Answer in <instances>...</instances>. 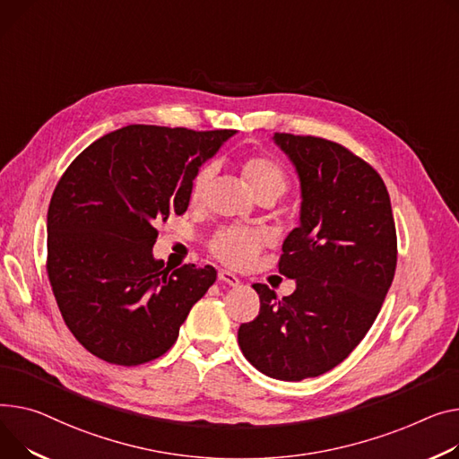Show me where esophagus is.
<instances>
[{"mask_svg":"<svg viewBox=\"0 0 459 459\" xmlns=\"http://www.w3.org/2000/svg\"><path fill=\"white\" fill-rule=\"evenodd\" d=\"M218 279H220L221 282H227L229 286H238V284H239V279L236 277V274L230 273V271H227V269H220Z\"/></svg>","mask_w":459,"mask_h":459,"instance_id":"esophagus-1","label":"esophagus"}]
</instances>
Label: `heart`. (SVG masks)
Returning a JSON list of instances; mask_svg holds the SVG:
<instances>
[{"instance_id":"1","label":"heart","mask_w":459,"mask_h":459,"mask_svg":"<svg viewBox=\"0 0 459 459\" xmlns=\"http://www.w3.org/2000/svg\"><path fill=\"white\" fill-rule=\"evenodd\" d=\"M243 178L256 197L279 199L290 188L286 169L267 155H249L239 162ZM213 177V166L206 164L197 169L190 182V203L201 204L204 201L210 180ZM264 239L251 229H223L212 236L208 249L220 262L230 267H247L255 262L262 251Z\"/></svg>"}]
</instances>
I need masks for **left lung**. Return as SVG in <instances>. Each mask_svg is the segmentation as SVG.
<instances>
[{
  "mask_svg": "<svg viewBox=\"0 0 459 459\" xmlns=\"http://www.w3.org/2000/svg\"><path fill=\"white\" fill-rule=\"evenodd\" d=\"M297 168L300 225L284 239L279 273L297 290L279 299L253 284L260 312L238 330L255 368L277 380L319 377L342 363L373 326L396 267V230L378 171L345 145L274 133Z\"/></svg>",
  "mask_w": 459,
  "mask_h": 459,
  "instance_id": "left-lung-1",
  "label": "left lung"
}]
</instances>
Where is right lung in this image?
Returning <instances> with one entry per match:
<instances>
[{
	"mask_svg": "<svg viewBox=\"0 0 459 459\" xmlns=\"http://www.w3.org/2000/svg\"><path fill=\"white\" fill-rule=\"evenodd\" d=\"M236 131L127 126L90 143L48 210V279L75 340L100 359L142 365L166 354L212 265L164 267L157 225L190 204L199 166Z\"/></svg>",
	"mask_w": 459,
	"mask_h": 459,
	"instance_id": "obj_1",
	"label": "right lung"
}]
</instances>
